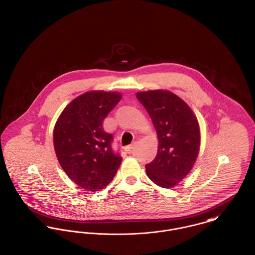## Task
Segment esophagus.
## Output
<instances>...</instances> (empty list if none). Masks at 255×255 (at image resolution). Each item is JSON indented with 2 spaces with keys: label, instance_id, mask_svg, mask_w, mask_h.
I'll return each instance as SVG.
<instances>
[{
  "label": "esophagus",
  "instance_id": "1",
  "mask_svg": "<svg viewBox=\"0 0 255 255\" xmlns=\"http://www.w3.org/2000/svg\"><path fill=\"white\" fill-rule=\"evenodd\" d=\"M134 146H135V142H133L132 144H130V145L127 146V147L125 148V150H126L128 153H130V152H131V150L134 148Z\"/></svg>",
  "mask_w": 255,
  "mask_h": 255
}]
</instances>
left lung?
Instances as JSON below:
<instances>
[{"label": "left lung", "mask_w": 255, "mask_h": 255, "mask_svg": "<svg viewBox=\"0 0 255 255\" xmlns=\"http://www.w3.org/2000/svg\"><path fill=\"white\" fill-rule=\"evenodd\" d=\"M136 97L151 118L159 140L157 156L146 164V173L160 187H174L185 178L198 157V120L186 102L168 91L140 92Z\"/></svg>", "instance_id": "8db88e82"}]
</instances>
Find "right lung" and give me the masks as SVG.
<instances>
[{
    "label": "right lung",
    "mask_w": 255,
    "mask_h": 255,
    "mask_svg": "<svg viewBox=\"0 0 255 255\" xmlns=\"http://www.w3.org/2000/svg\"><path fill=\"white\" fill-rule=\"evenodd\" d=\"M121 98L122 94L115 92L84 93L64 108L54 126L57 160L70 179L85 190L105 188L123 160L113 151V136L102 125Z\"/></svg>",
    "instance_id": "right-lung-1"
}]
</instances>
